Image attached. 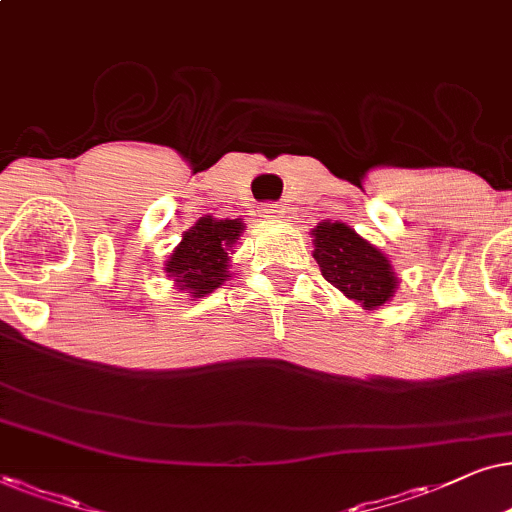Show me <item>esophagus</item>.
I'll return each instance as SVG.
<instances>
[{"mask_svg":"<svg viewBox=\"0 0 512 512\" xmlns=\"http://www.w3.org/2000/svg\"><path fill=\"white\" fill-rule=\"evenodd\" d=\"M262 213H264V217H271V220H274V217L283 215V206H281V203H276V201H269V203H264V206H262Z\"/></svg>","mask_w":512,"mask_h":512,"instance_id":"34e87169","label":"esophagus"}]
</instances>
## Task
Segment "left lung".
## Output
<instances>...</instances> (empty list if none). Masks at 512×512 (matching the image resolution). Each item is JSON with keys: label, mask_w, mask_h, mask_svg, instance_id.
I'll list each match as a JSON object with an SVG mask.
<instances>
[{"label": "left lung", "mask_w": 512, "mask_h": 512, "mask_svg": "<svg viewBox=\"0 0 512 512\" xmlns=\"http://www.w3.org/2000/svg\"><path fill=\"white\" fill-rule=\"evenodd\" d=\"M313 245V257L325 281L353 302L370 311L384 306L393 297L398 278L384 252L360 238L351 227L342 222L318 224L313 229Z\"/></svg>", "instance_id": "1"}]
</instances>
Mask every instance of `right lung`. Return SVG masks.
Segmentation results:
<instances>
[{
	"instance_id": "obj_1",
	"label": "right lung",
	"mask_w": 512,
	"mask_h": 512,
	"mask_svg": "<svg viewBox=\"0 0 512 512\" xmlns=\"http://www.w3.org/2000/svg\"><path fill=\"white\" fill-rule=\"evenodd\" d=\"M243 222L201 217L192 229L182 234L166 264V274L175 276L177 288L189 290L192 297H203L227 281L229 250L241 236Z\"/></svg>"
}]
</instances>
